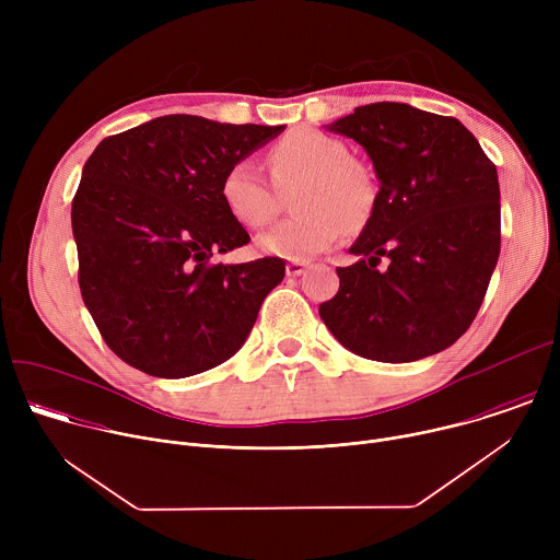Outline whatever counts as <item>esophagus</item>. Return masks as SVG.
<instances>
[{
	"instance_id": "obj_1",
	"label": "esophagus",
	"mask_w": 560,
	"mask_h": 560,
	"mask_svg": "<svg viewBox=\"0 0 560 560\" xmlns=\"http://www.w3.org/2000/svg\"><path fill=\"white\" fill-rule=\"evenodd\" d=\"M305 268H307L305 261H288L285 264V275L288 277H301L305 272Z\"/></svg>"
}]
</instances>
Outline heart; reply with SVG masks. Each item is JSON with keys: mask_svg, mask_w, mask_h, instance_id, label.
Listing matches in <instances>:
<instances>
[{"mask_svg": "<svg viewBox=\"0 0 560 560\" xmlns=\"http://www.w3.org/2000/svg\"><path fill=\"white\" fill-rule=\"evenodd\" d=\"M270 166L283 188L301 186L292 201L299 214L257 238L264 255L307 261L339 244L346 230H363L376 212L381 188L374 173L332 135L310 128L285 135L270 150ZM219 195L228 214L244 228L266 225L279 208L253 156L228 166Z\"/></svg>", "mask_w": 560, "mask_h": 560, "instance_id": "heart-1", "label": "heart"}]
</instances>
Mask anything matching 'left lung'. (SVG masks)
Listing matches in <instances>:
<instances>
[{
  "label": "left lung",
  "mask_w": 560,
  "mask_h": 560,
  "mask_svg": "<svg viewBox=\"0 0 560 560\" xmlns=\"http://www.w3.org/2000/svg\"><path fill=\"white\" fill-rule=\"evenodd\" d=\"M363 145L381 184L372 221L337 268L339 292L318 305L350 352L410 363L465 335L501 253L497 166L454 117L410 104L359 106L328 126ZM381 256L387 271H376Z\"/></svg>",
  "instance_id": "8db88e82"
}]
</instances>
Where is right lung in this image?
<instances>
[{
	"mask_svg": "<svg viewBox=\"0 0 560 560\" xmlns=\"http://www.w3.org/2000/svg\"><path fill=\"white\" fill-rule=\"evenodd\" d=\"M285 126L166 115L106 137L72 199L79 288L106 346L159 378H184L242 348L285 261L212 264L250 242L219 184Z\"/></svg>",
	"mask_w": 560,
	"mask_h": 560,
	"instance_id": "obj_1",
	"label": "right lung"
}]
</instances>
